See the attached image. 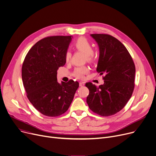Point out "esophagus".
Here are the masks:
<instances>
[{
  "instance_id": "esophagus-1",
  "label": "esophagus",
  "mask_w": 156,
  "mask_h": 156,
  "mask_svg": "<svg viewBox=\"0 0 156 156\" xmlns=\"http://www.w3.org/2000/svg\"><path fill=\"white\" fill-rule=\"evenodd\" d=\"M84 85H85V82H79V86L83 87Z\"/></svg>"
}]
</instances>
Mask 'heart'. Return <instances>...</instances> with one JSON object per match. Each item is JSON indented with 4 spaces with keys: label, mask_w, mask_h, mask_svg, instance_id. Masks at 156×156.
Segmentation results:
<instances>
[{
    "label": "heart",
    "mask_w": 156,
    "mask_h": 156,
    "mask_svg": "<svg viewBox=\"0 0 156 156\" xmlns=\"http://www.w3.org/2000/svg\"><path fill=\"white\" fill-rule=\"evenodd\" d=\"M74 47L76 49L85 54L87 61L92 62L94 61V56L93 54V47L90 42L85 37H79L74 43ZM71 58V54L69 52H67L65 55V59L67 62H69ZM88 73V69L85 66L78 67L75 69L73 75L77 79H82L84 77V75Z\"/></svg>",
    "instance_id": "1"
}]
</instances>
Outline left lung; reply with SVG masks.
<instances>
[{
  "label": "left lung",
  "mask_w": 156,
  "mask_h": 156,
  "mask_svg": "<svg viewBox=\"0 0 156 156\" xmlns=\"http://www.w3.org/2000/svg\"><path fill=\"white\" fill-rule=\"evenodd\" d=\"M98 44V73L104 75L103 85L86 83L89 90L87 103L94 112L110 116L121 111L134 89L136 67L126 47L108 34H90Z\"/></svg>",
  "instance_id": "8db88e82"
}]
</instances>
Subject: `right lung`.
Segmentation results:
<instances>
[{"instance_id": "add662e5", "label": "right lung", "mask_w": 156, "mask_h": 156, "mask_svg": "<svg viewBox=\"0 0 156 156\" xmlns=\"http://www.w3.org/2000/svg\"><path fill=\"white\" fill-rule=\"evenodd\" d=\"M72 36H51L34 44L22 67V79L27 97L44 115L57 117L65 113L73 101L79 82L70 80L59 83L57 71L65 65V55Z\"/></svg>"}]
</instances>
